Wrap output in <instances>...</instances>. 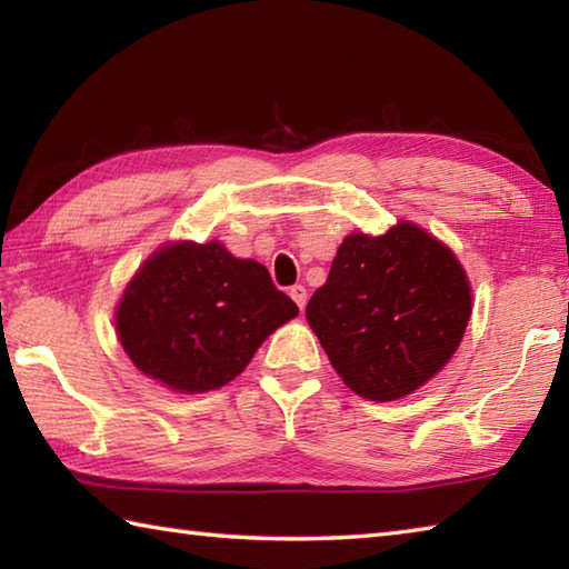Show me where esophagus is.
Instances as JSON below:
<instances>
[{"mask_svg":"<svg viewBox=\"0 0 569 569\" xmlns=\"http://www.w3.org/2000/svg\"><path fill=\"white\" fill-rule=\"evenodd\" d=\"M288 293H291V298L296 300V303H298V308H300V310L306 308V300H308V291H306V286H300V283H298V286H293L291 291H288Z\"/></svg>","mask_w":569,"mask_h":569,"instance_id":"obj_1","label":"esophagus"}]
</instances>
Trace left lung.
Returning a JSON list of instances; mask_svg holds the SVG:
<instances>
[{
	"mask_svg": "<svg viewBox=\"0 0 569 569\" xmlns=\"http://www.w3.org/2000/svg\"><path fill=\"white\" fill-rule=\"evenodd\" d=\"M471 316L462 263L410 222L349 234L306 318L342 381L369 401L420 389L457 352Z\"/></svg>",
	"mask_w": 569,
	"mask_h": 569,
	"instance_id": "obj_1",
	"label": "left lung"
}]
</instances>
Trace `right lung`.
<instances>
[{
	"mask_svg": "<svg viewBox=\"0 0 569 569\" xmlns=\"http://www.w3.org/2000/svg\"><path fill=\"white\" fill-rule=\"evenodd\" d=\"M298 306L266 266L237 259L220 241L161 247L131 278L117 335L139 371L180 393H204L239 377Z\"/></svg>",
	"mask_w": 569,
	"mask_h": 569,
	"instance_id": "right-lung-1",
	"label": "right lung"
}]
</instances>
